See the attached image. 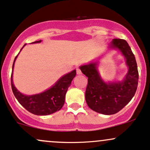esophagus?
I'll list each match as a JSON object with an SVG mask.
<instances>
[{"label":"esophagus","instance_id":"esophagus-1","mask_svg":"<svg viewBox=\"0 0 150 150\" xmlns=\"http://www.w3.org/2000/svg\"><path fill=\"white\" fill-rule=\"evenodd\" d=\"M76 73L77 75H81L82 74V72H81V70L79 68H76Z\"/></svg>","mask_w":150,"mask_h":150}]
</instances>
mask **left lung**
Masks as SVG:
<instances>
[{"label": "left lung", "mask_w": 150, "mask_h": 150, "mask_svg": "<svg viewBox=\"0 0 150 150\" xmlns=\"http://www.w3.org/2000/svg\"><path fill=\"white\" fill-rule=\"evenodd\" d=\"M110 49L119 50L125 58L128 73L123 80L104 82L98 71V62H91L80 67L82 73L88 77L85 99L91 109L104 115L118 113L130 102L138 85V70L135 56L124 39H113Z\"/></svg>", "instance_id": "obj_1"}]
</instances>
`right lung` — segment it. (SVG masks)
<instances>
[{"instance_id":"obj_1","label":"right lung","mask_w":150,"mask_h":150,"mask_svg":"<svg viewBox=\"0 0 150 150\" xmlns=\"http://www.w3.org/2000/svg\"><path fill=\"white\" fill-rule=\"evenodd\" d=\"M41 42L42 40L36 41L31 44L40 43ZM25 46V44L24 46ZM18 56L15 58L13 62V72L11 74V87L13 94L19 103L29 112L37 116H46L60 111L65 103L67 90L71 85L72 80L76 75V70H74L62 76L52 87L44 92L33 95H25L17 89L13 81V68Z\"/></svg>"}]
</instances>
